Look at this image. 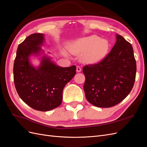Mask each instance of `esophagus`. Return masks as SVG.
Masks as SVG:
<instances>
[{"label":"esophagus","instance_id":"1","mask_svg":"<svg viewBox=\"0 0 147 147\" xmlns=\"http://www.w3.org/2000/svg\"><path fill=\"white\" fill-rule=\"evenodd\" d=\"M82 71V68L80 66H77V72H80Z\"/></svg>","mask_w":147,"mask_h":147}]
</instances>
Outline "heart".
Wrapping results in <instances>:
<instances>
[{
	"label": "heart",
	"mask_w": 147,
	"mask_h": 147,
	"mask_svg": "<svg viewBox=\"0 0 147 147\" xmlns=\"http://www.w3.org/2000/svg\"><path fill=\"white\" fill-rule=\"evenodd\" d=\"M69 50L72 54L82 56L83 62L88 64H96L104 59L109 50V43L106 39L99 38L96 35L78 38L71 43ZM64 55L67 53L63 51Z\"/></svg>",
	"instance_id": "obj_1"
}]
</instances>
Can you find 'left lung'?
Segmentation results:
<instances>
[{
  "instance_id": "8db88e82",
  "label": "left lung",
  "mask_w": 147,
  "mask_h": 147,
  "mask_svg": "<svg viewBox=\"0 0 147 147\" xmlns=\"http://www.w3.org/2000/svg\"><path fill=\"white\" fill-rule=\"evenodd\" d=\"M112 50L100 63L86 65L83 89L87 100L96 107H111L121 102L134 86L136 62L130 43L116 35Z\"/></svg>"
}]
</instances>
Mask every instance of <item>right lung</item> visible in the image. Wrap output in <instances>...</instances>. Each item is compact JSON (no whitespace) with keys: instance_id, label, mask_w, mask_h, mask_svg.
Instances as JSON below:
<instances>
[{"instance_id":"right-lung-1","label":"right lung","mask_w":147,"mask_h":147,"mask_svg":"<svg viewBox=\"0 0 147 147\" xmlns=\"http://www.w3.org/2000/svg\"><path fill=\"white\" fill-rule=\"evenodd\" d=\"M43 34L30 35L18 45L13 66V77L20 98L31 108L46 112L59 107L65 84L76 74V66L62 67L43 55L40 65L34 67L32 56L45 54Z\"/></svg>"}]
</instances>
